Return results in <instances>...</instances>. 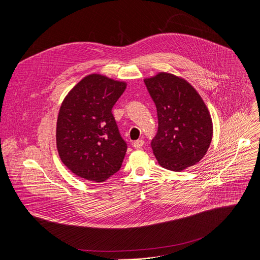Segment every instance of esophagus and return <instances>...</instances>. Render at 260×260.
Masks as SVG:
<instances>
[{
	"instance_id": "esophagus-1",
	"label": "esophagus",
	"mask_w": 260,
	"mask_h": 260,
	"mask_svg": "<svg viewBox=\"0 0 260 260\" xmlns=\"http://www.w3.org/2000/svg\"><path fill=\"white\" fill-rule=\"evenodd\" d=\"M144 146V140H137L134 142V147L135 148H142Z\"/></svg>"
}]
</instances>
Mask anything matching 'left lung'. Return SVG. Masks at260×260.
Returning <instances> with one entry per match:
<instances>
[{
    "instance_id": "obj_1",
    "label": "left lung",
    "mask_w": 260,
    "mask_h": 260,
    "mask_svg": "<svg viewBox=\"0 0 260 260\" xmlns=\"http://www.w3.org/2000/svg\"><path fill=\"white\" fill-rule=\"evenodd\" d=\"M144 82L157 111L158 128L151 148L158 164L174 172L196 165L207 153L213 136L201 95L187 81L169 73Z\"/></svg>"
}]
</instances>
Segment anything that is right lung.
Instances as JSON below:
<instances>
[{
	"label": "right lung",
	"instance_id": "1",
	"mask_svg": "<svg viewBox=\"0 0 260 260\" xmlns=\"http://www.w3.org/2000/svg\"><path fill=\"white\" fill-rule=\"evenodd\" d=\"M125 88L124 82L91 74L64 98L56 123V147L72 173L103 182L120 170L127 144L112 108Z\"/></svg>",
	"mask_w": 260,
	"mask_h": 260
}]
</instances>
